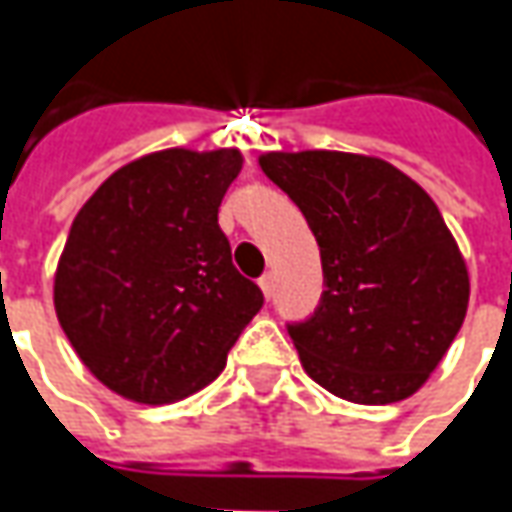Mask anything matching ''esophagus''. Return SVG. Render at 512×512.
<instances>
[{"label": "esophagus", "instance_id": "34e87169", "mask_svg": "<svg viewBox=\"0 0 512 512\" xmlns=\"http://www.w3.org/2000/svg\"><path fill=\"white\" fill-rule=\"evenodd\" d=\"M259 287H262L265 299H270V296H273V273H265V276L259 279Z\"/></svg>", "mask_w": 512, "mask_h": 512}]
</instances>
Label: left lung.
Returning <instances> with one entry per match:
<instances>
[{"label":"left lung","mask_w":512,"mask_h":512,"mask_svg":"<svg viewBox=\"0 0 512 512\" xmlns=\"http://www.w3.org/2000/svg\"><path fill=\"white\" fill-rule=\"evenodd\" d=\"M259 165L305 213L322 253V305L287 327L305 373L356 404L413 396L470 302L462 250L436 202L379 156L270 150Z\"/></svg>","instance_id":"1"}]
</instances>
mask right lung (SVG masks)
Returning a JSON list of instances; mask_svg holds the SVG:
<instances>
[{
    "mask_svg": "<svg viewBox=\"0 0 512 512\" xmlns=\"http://www.w3.org/2000/svg\"><path fill=\"white\" fill-rule=\"evenodd\" d=\"M236 148H168L108 176L70 225L53 276L56 319L108 390L170 404L210 384L262 307L219 227Z\"/></svg>",
    "mask_w": 512,
    "mask_h": 512,
    "instance_id": "obj_1",
    "label": "right lung"
}]
</instances>
